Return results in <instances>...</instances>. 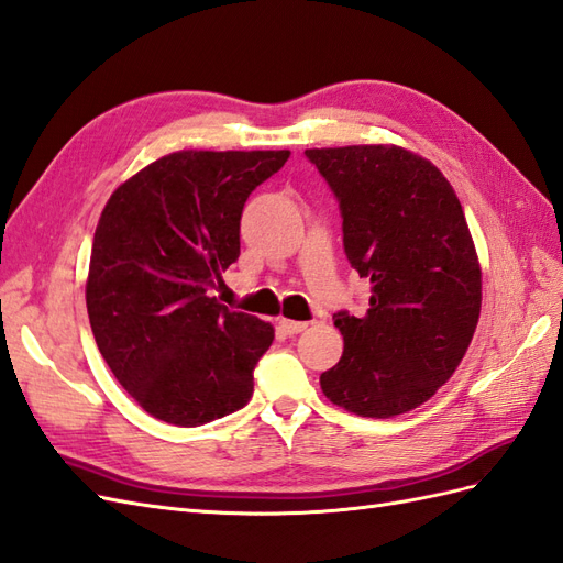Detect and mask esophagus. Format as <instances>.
Listing matches in <instances>:
<instances>
[{
	"instance_id": "34e87169",
	"label": "esophagus",
	"mask_w": 563,
	"mask_h": 563,
	"mask_svg": "<svg viewBox=\"0 0 563 563\" xmlns=\"http://www.w3.org/2000/svg\"><path fill=\"white\" fill-rule=\"evenodd\" d=\"M278 323L287 335H297V333H301V330H307V325H309L305 321H290V319H280Z\"/></svg>"
}]
</instances>
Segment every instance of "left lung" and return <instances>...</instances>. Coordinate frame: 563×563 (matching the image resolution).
Listing matches in <instances>:
<instances>
[{
	"label": "left lung",
	"instance_id": "obj_1",
	"mask_svg": "<svg viewBox=\"0 0 563 563\" xmlns=\"http://www.w3.org/2000/svg\"><path fill=\"white\" fill-rule=\"evenodd\" d=\"M305 154L340 201L344 254L371 283L364 316H333L344 352L321 390L368 419L407 413L452 378L481 319L464 209L438 166L397 144Z\"/></svg>",
	"mask_w": 563,
	"mask_h": 563
}]
</instances>
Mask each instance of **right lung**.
Returning <instances> with one entry per match:
<instances>
[{
	"label": "right lung",
	"instance_id": "obj_1",
	"mask_svg": "<svg viewBox=\"0 0 563 563\" xmlns=\"http://www.w3.org/2000/svg\"><path fill=\"white\" fill-rule=\"evenodd\" d=\"M290 152L183 150L121 183L95 230L85 301L117 380L154 419L205 426L247 405L273 325L211 297L240 256L256 185Z\"/></svg>",
	"mask_w": 563,
	"mask_h": 563
}]
</instances>
